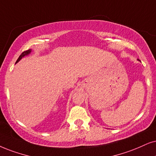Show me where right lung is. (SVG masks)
<instances>
[{"label": "right lung", "instance_id": "add662e5", "mask_svg": "<svg viewBox=\"0 0 156 156\" xmlns=\"http://www.w3.org/2000/svg\"><path fill=\"white\" fill-rule=\"evenodd\" d=\"M31 50H26V51H23V52H22V53H21V55H20V56H19V58H18V60H16V62H19V60H21V58H23V56H25V55H29V53H30L31 52Z\"/></svg>", "mask_w": 156, "mask_h": 156}]
</instances>
